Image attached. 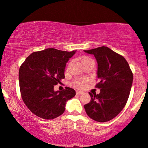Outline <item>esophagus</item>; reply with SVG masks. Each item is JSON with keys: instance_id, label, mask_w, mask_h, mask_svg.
I'll return each instance as SVG.
<instances>
[{"instance_id": "esophagus-1", "label": "esophagus", "mask_w": 148, "mask_h": 148, "mask_svg": "<svg viewBox=\"0 0 148 148\" xmlns=\"http://www.w3.org/2000/svg\"><path fill=\"white\" fill-rule=\"evenodd\" d=\"M83 92H82V91H76V94H78V95H79V94H82V93H83Z\"/></svg>"}]
</instances>
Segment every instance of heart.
Segmentation results:
<instances>
[{
	"instance_id": "1",
	"label": "heart",
	"mask_w": 148,
	"mask_h": 148,
	"mask_svg": "<svg viewBox=\"0 0 148 148\" xmlns=\"http://www.w3.org/2000/svg\"><path fill=\"white\" fill-rule=\"evenodd\" d=\"M89 59H91L90 58H88V57H85V58H83V61L89 60ZM87 81V79H85V78H77V79L74 80V81H73L72 85L73 87H74L78 88V89H82V88H83L86 85Z\"/></svg>"
}]
</instances>
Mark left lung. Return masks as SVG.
Segmentation results:
<instances>
[{
	"mask_svg": "<svg viewBox=\"0 0 148 148\" xmlns=\"http://www.w3.org/2000/svg\"><path fill=\"white\" fill-rule=\"evenodd\" d=\"M84 51L96 59L99 83L96 87L100 89L99 94L89 93L91 101L84 108L90 118L106 122L115 117L126 105L133 74L125 58L109 48L102 46Z\"/></svg>",
	"mask_w": 148,
	"mask_h": 148,
	"instance_id": "left-lung-1",
	"label": "left lung"
}]
</instances>
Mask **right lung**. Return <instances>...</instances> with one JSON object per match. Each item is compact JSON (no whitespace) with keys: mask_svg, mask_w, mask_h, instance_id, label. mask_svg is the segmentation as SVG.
I'll list each match as a JSON object with an SVG mask.
<instances>
[{"mask_svg":"<svg viewBox=\"0 0 148 148\" xmlns=\"http://www.w3.org/2000/svg\"><path fill=\"white\" fill-rule=\"evenodd\" d=\"M49 48L31 53L20 66L19 84L22 100L37 117L52 119L64 113L67 101L75 96L70 87L54 91L65 78L66 63L75 54Z\"/></svg>","mask_w":148,"mask_h":148,"instance_id":"right-lung-1","label":"right lung"}]
</instances>
